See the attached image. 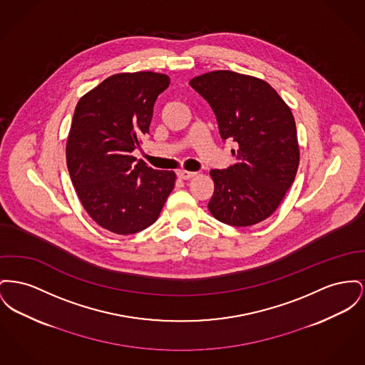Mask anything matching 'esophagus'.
<instances>
[{
	"label": "esophagus",
	"instance_id": "esophagus-1",
	"mask_svg": "<svg viewBox=\"0 0 365 365\" xmlns=\"http://www.w3.org/2000/svg\"><path fill=\"white\" fill-rule=\"evenodd\" d=\"M195 175H197V172L185 171V170L178 172V178H180V179H183V180L192 179V178H194Z\"/></svg>",
	"mask_w": 365,
	"mask_h": 365
}]
</instances>
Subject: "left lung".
<instances>
[{"mask_svg":"<svg viewBox=\"0 0 365 365\" xmlns=\"http://www.w3.org/2000/svg\"><path fill=\"white\" fill-rule=\"evenodd\" d=\"M189 83L211 105L222 139L238 143L236 164L210 172V212L230 226L257 225L279 208L297 176L294 114L273 86L252 76L216 70Z\"/></svg>","mask_w":365,"mask_h":365,"instance_id":"obj_1","label":"left lung"}]
</instances>
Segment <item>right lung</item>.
Listing matches in <instances>:
<instances>
[{"instance_id":"add662e5","label":"right lung","mask_w":365,"mask_h":365,"mask_svg":"<svg viewBox=\"0 0 365 365\" xmlns=\"http://www.w3.org/2000/svg\"><path fill=\"white\" fill-rule=\"evenodd\" d=\"M170 86L161 73L113 74L78 101L66 143L67 168L86 214L115 235L153 225L175 186L132 151L149 133L157 96Z\"/></svg>"}]
</instances>
